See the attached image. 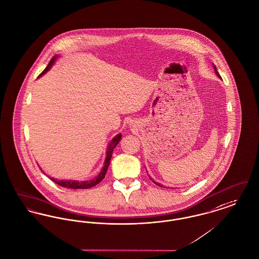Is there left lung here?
<instances>
[{
	"instance_id": "left-lung-1",
	"label": "left lung",
	"mask_w": 259,
	"mask_h": 259,
	"mask_svg": "<svg viewBox=\"0 0 259 259\" xmlns=\"http://www.w3.org/2000/svg\"><path fill=\"white\" fill-rule=\"evenodd\" d=\"M214 69H215V72H216V74H217V75H218V76L220 77V75H219V73H218V71H217V69H216V67H215V66H214ZM150 179H151V180H152V178H151V177H150ZM157 185H158V186H159V184H157Z\"/></svg>"
}]
</instances>
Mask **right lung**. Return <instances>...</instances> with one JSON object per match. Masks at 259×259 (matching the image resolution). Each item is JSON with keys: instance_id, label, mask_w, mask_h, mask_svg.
Instances as JSON below:
<instances>
[{"instance_id": "obj_1", "label": "right lung", "mask_w": 259, "mask_h": 259, "mask_svg": "<svg viewBox=\"0 0 259 259\" xmlns=\"http://www.w3.org/2000/svg\"><path fill=\"white\" fill-rule=\"evenodd\" d=\"M56 59H57V56L54 57V58L50 61L49 64L47 65L46 68L44 69V71L40 74V76L43 75V74H45L47 71L51 68V66L53 65V63L55 62ZM120 139H121V134H118L117 136H115V137L113 138L112 141L110 142V144H109V146H108V149H107V158H106V161H105V165H104V167H103L102 171L100 172V174L98 175L97 178H95V179H93V180H90V181H82V182L74 181V180H65V181H64V180H60V181H59V180H56V179H54V178H50V179H51L52 181H54L56 184H58V185H60L61 187H63V188H69V189H75V190H77V189H89V188H92V187L98 185L99 183L102 182V180L106 177V173H107V168H108L110 159H111V156H112V152H113L114 148L116 147V145L119 143Z\"/></svg>"}]
</instances>
